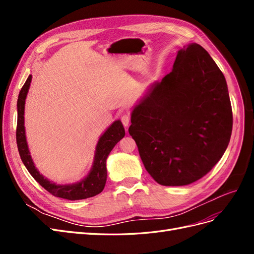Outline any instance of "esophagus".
Listing matches in <instances>:
<instances>
[{
    "label": "esophagus",
    "instance_id": "34e87169",
    "mask_svg": "<svg viewBox=\"0 0 254 254\" xmlns=\"http://www.w3.org/2000/svg\"><path fill=\"white\" fill-rule=\"evenodd\" d=\"M121 121H122V123H123V125L125 126V128H128V127H129V124H130V118L128 117L127 114L122 115Z\"/></svg>",
    "mask_w": 254,
    "mask_h": 254
}]
</instances>
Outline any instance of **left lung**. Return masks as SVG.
Returning <instances> with one entry per match:
<instances>
[{
	"label": "left lung",
	"mask_w": 254,
	"mask_h": 254,
	"mask_svg": "<svg viewBox=\"0 0 254 254\" xmlns=\"http://www.w3.org/2000/svg\"><path fill=\"white\" fill-rule=\"evenodd\" d=\"M232 124L224 74L201 45L191 43L134 106L128 131L155 181L181 187L202 178L221 159Z\"/></svg>",
	"instance_id": "8db88e82"
}]
</instances>
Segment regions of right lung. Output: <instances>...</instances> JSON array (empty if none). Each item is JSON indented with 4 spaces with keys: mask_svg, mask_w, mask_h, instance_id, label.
Instances as JSON below:
<instances>
[{
    "mask_svg": "<svg viewBox=\"0 0 254 254\" xmlns=\"http://www.w3.org/2000/svg\"><path fill=\"white\" fill-rule=\"evenodd\" d=\"M30 82H32V75L28 76L24 86L22 87L17 103V144L23 164L25 165L29 174L33 176V178L42 188L56 197L67 199V200H80V199L90 198L99 194L104 190L107 180L106 160L114 146L125 136V129L122 122L120 120L113 122L101 135V137H99L96 144L93 164H92L89 174L83 179L72 184H57L55 182H52L49 179L44 178V176L41 175L36 168L26 141L24 109L25 99L28 93Z\"/></svg>",
    "mask_w": 254,
    "mask_h": 254,
    "instance_id": "add662e5",
    "label": "right lung"
}]
</instances>
